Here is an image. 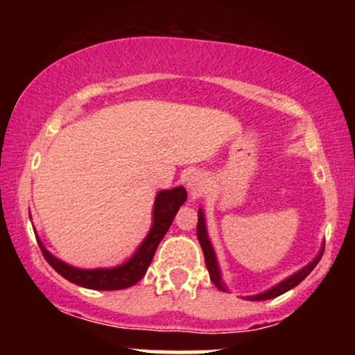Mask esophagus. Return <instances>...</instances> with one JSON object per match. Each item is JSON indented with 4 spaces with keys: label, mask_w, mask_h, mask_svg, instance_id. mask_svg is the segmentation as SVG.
<instances>
[{
    "label": "esophagus",
    "mask_w": 355,
    "mask_h": 355,
    "mask_svg": "<svg viewBox=\"0 0 355 355\" xmlns=\"http://www.w3.org/2000/svg\"><path fill=\"white\" fill-rule=\"evenodd\" d=\"M187 189H189L191 197H200L203 189H205V180H203L202 173H189V177L185 178Z\"/></svg>",
    "instance_id": "esophagus-1"
}]
</instances>
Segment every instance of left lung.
I'll return each mask as SVG.
<instances>
[{
  "mask_svg": "<svg viewBox=\"0 0 355 355\" xmlns=\"http://www.w3.org/2000/svg\"><path fill=\"white\" fill-rule=\"evenodd\" d=\"M197 237H198V242H200V247L203 250V257H205V266H207V268H209L211 282L215 284V287H217L218 291L229 292V287H227L225 280H223V277H222V270H220V263L217 260V254H215V248H214V245H211L209 232H207L205 211H203L202 207L198 209ZM322 254H324V242H322L320 250L317 252V255L313 257V259L307 263V266L299 268V270L294 272L292 275L285 277L284 280H280L279 284L268 287L267 291L259 292V294H254V295H247V297H243V299H247V300H268V299H274V297H279V295L285 294V292L291 291V288H294L295 285H299L305 279V277L311 274V272L313 270V267L319 263Z\"/></svg>",
  "mask_w": 355,
  "mask_h": 355,
  "instance_id": "obj_1",
  "label": "left lung"
}]
</instances>
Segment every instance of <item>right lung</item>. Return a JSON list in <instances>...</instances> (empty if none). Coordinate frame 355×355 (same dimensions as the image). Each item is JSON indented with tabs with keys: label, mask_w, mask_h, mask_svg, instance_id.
<instances>
[{
	"label": "right lung",
	"mask_w": 355,
	"mask_h": 355,
	"mask_svg": "<svg viewBox=\"0 0 355 355\" xmlns=\"http://www.w3.org/2000/svg\"><path fill=\"white\" fill-rule=\"evenodd\" d=\"M187 200V190L182 185L173 187L168 190H160L155 197L153 210H152V227H150L146 237L133 252V255L123 263L115 267H98V268H80L73 267L70 263L63 262L43 245L38 240V245L42 248L44 259L50 266L55 268L61 277L70 280L71 284L80 285L85 288H93V291H121L135 285L141 277L146 274V268L152 263V259L157 250L158 243L165 237L172 225L175 215L180 207ZM31 218V215H30ZM35 230V229H33Z\"/></svg>",
	"instance_id": "add662e5"
}]
</instances>
